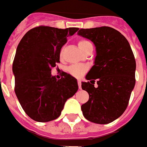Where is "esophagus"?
Masks as SVG:
<instances>
[{
    "label": "esophagus",
    "mask_w": 147,
    "mask_h": 147,
    "mask_svg": "<svg viewBox=\"0 0 147 147\" xmlns=\"http://www.w3.org/2000/svg\"><path fill=\"white\" fill-rule=\"evenodd\" d=\"M78 88L81 89V87H82V82L80 80H78Z\"/></svg>",
    "instance_id": "1"
}]
</instances>
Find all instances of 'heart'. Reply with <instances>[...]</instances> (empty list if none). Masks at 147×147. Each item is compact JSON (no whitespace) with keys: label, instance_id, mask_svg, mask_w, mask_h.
<instances>
[{"label":"heart","instance_id":"b5f03b06","mask_svg":"<svg viewBox=\"0 0 147 147\" xmlns=\"http://www.w3.org/2000/svg\"><path fill=\"white\" fill-rule=\"evenodd\" d=\"M89 43L90 42H88V41H86V40H80L78 44V47L80 49H82L85 46H87L88 44H89ZM59 55H60V57H62V55H63V49L60 51ZM88 66H86V65H72L68 67L67 71L72 76L75 77V78H81L88 71Z\"/></svg>","mask_w":147,"mask_h":147}]
</instances>
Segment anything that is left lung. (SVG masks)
<instances>
[{
    "label": "left lung",
    "mask_w": 147,
    "mask_h": 147,
    "mask_svg": "<svg viewBox=\"0 0 147 147\" xmlns=\"http://www.w3.org/2000/svg\"><path fill=\"white\" fill-rule=\"evenodd\" d=\"M78 34L88 38L96 47L94 65L82 82L89 94L82 105L83 116L89 121L106 124L117 119L127 108L135 86L136 60L127 40L110 27L82 28ZM96 81L97 87H94Z\"/></svg>",
    "instance_id": "8db88e82"
}]
</instances>
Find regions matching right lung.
<instances>
[{
  "mask_svg": "<svg viewBox=\"0 0 147 147\" xmlns=\"http://www.w3.org/2000/svg\"><path fill=\"white\" fill-rule=\"evenodd\" d=\"M78 30L39 26L26 32L18 45L12 68L14 92L23 110L35 121L57 119L66 100L78 89L77 79L70 74L64 72L58 80L51 75L67 37Z\"/></svg>",
  "mask_w": 147,
  "mask_h": 147,
  "instance_id": "1",
  "label": "right lung"
}]
</instances>
